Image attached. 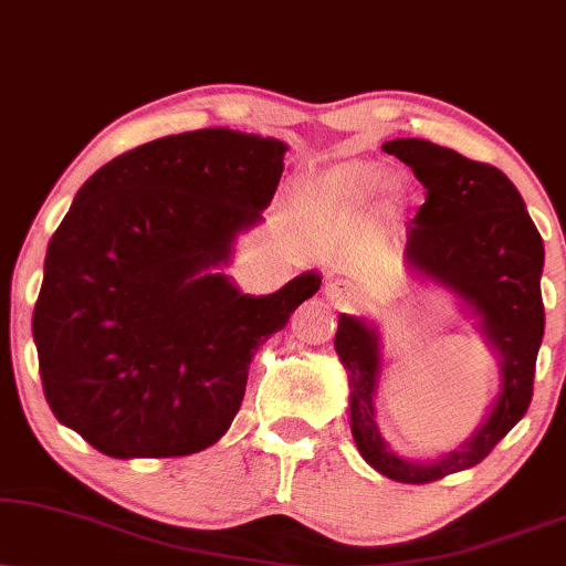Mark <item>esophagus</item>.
<instances>
[{"instance_id":"1","label":"esophagus","mask_w":566,"mask_h":566,"mask_svg":"<svg viewBox=\"0 0 566 566\" xmlns=\"http://www.w3.org/2000/svg\"><path fill=\"white\" fill-rule=\"evenodd\" d=\"M324 292L334 305H347L353 300V287L347 282H328Z\"/></svg>"}]
</instances>
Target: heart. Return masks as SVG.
<instances>
[{
	"instance_id": "1",
	"label": "heart",
	"mask_w": 566,
	"mask_h": 566,
	"mask_svg": "<svg viewBox=\"0 0 566 566\" xmlns=\"http://www.w3.org/2000/svg\"><path fill=\"white\" fill-rule=\"evenodd\" d=\"M384 185V171L376 167V164L355 161L345 164V167H336L326 171L318 180L321 192L326 196L339 198V200H363Z\"/></svg>"
}]
</instances>
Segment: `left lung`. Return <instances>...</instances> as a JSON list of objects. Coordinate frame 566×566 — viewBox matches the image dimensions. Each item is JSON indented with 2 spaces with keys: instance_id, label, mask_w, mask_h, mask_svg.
Wrapping results in <instances>:
<instances>
[{
  "instance_id": "obj_1",
  "label": "left lung",
  "mask_w": 566,
  "mask_h": 566,
  "mask_svg": "<svg viewBox=\"0 0 566 566\" xmlns=\"http://www.w3.org/2000/svg\"><path fill=\"white\" fill-rule=\"evenodd\" d=\"M381 148L412 167L426 188V203L405 230V266L452 292L499 357L496 399L473 436L436 460H410L384 441L376 423L381 332L366 318L339 313L334 349L347 370L349 428L363 460L397 483H431L485 460L527 412L546 324V253L525 200L504 171L420 138H397Z\"/></svg>"
}]
</instances>
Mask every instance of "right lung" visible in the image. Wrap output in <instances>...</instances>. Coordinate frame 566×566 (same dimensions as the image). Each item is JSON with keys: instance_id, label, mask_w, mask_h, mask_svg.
Masks as SVG:
<instances>
[{"instance_id": "obj_1", "label": "right lung", "mask_w": 566, "mask_h": 566, "mask_svg": "<svg viewBox=\"0 0 566 566\" xmlns=\"http://www.w3.org/2000/svg\"><path fill=\"white\" fill-rule=\"evenodd\" d=\"M287 143L206 127L93 171L46 248L33 311L46 402L114 460L182 457L230 431L248 368L321 287L245 295L224 266L263 221Z\"/></svg>"}]
</instances>
